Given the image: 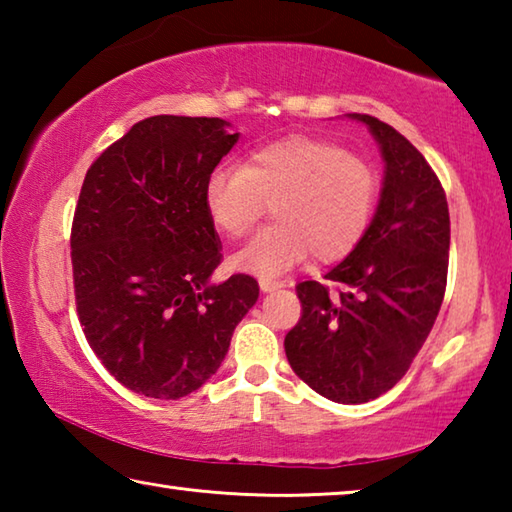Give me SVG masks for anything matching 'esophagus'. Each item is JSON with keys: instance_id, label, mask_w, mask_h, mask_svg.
Here are the masks:
<instances>
[{"instance_id": "esophagus-1", "label": "esophagus", "mask_w": 512, "mask_h": 512, "mask_svg": "<svg viewBox=\"0 0 512 512\" xmlns=\"http://www.w3.org/2000/svg\"><path fill=\"white\" fill-rule=\"evenodd\" d=\"M282 287H284L282 282L268 280V277H262V280H259V289H262L264 293H271V291H277V289H282Z\"/></svg>"}]
</instances>
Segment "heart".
Listing matches in <instances>:
<instances>
[{"label": "heart", "instance_id": "obj_1", "mask_svg": "<svg viewBox=\"0 0 512 512\" xmlns=\"http://www.w3.org/2000/svg\"><path fill=\"white\" fill-rule=\"evenodd\" d=\"M379 180L339 144L307 135L268 142L241 167H216L203 201L223 237L244 239L271 205L275 223L232 259L239 271L275 277L314 253L320 264L348 257L370 228Z\"/></svg>", "mask_w": 512, "mask_h": 512}]
</instances>
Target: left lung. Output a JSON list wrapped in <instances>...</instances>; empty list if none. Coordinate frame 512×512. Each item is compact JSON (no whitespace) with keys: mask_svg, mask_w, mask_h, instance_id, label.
Masks as SVG:
<instances>
[{"mask_svg":"<svg viewBox=\"0 0 512 512\" xmlns=\"http://www.w3.org/2000/svg\"><path fill=\"white\" fill-rule=\"evenodd\" d=\"M384 187L361 244L325 275L300 282L298 325L284 339L296 375L318 395L363 404L400 381L443 305L449 266L445 189L424 155L370 115ZM327 283L341 286L336 297Z\"/></svg>","mask_w":512,"mask_h":512,"instance_id":"1","label":"left lung"}]
</instances>
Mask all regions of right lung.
<instances>
[{"label":"right lung","mask_w":512,"mask_h":512,"mask_svg":"<svg viewBox=\"0 0 512 512\" xmlns=\"http://www.w3.org/2000/svg\"><path fill=\"white\" fill-rule=\"evenodd\" d=\"M219 117L137 121L85 173L72 223L76 311L92 352L128 391L194 393L219 370L259 296L237 273L212 284L221 241L205 180L239 133Z\"/></svg>","instance_id":"obj_1"}]
</instances>
